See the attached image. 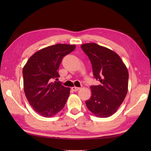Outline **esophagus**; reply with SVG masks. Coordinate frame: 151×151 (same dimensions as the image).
<instances>
[{"label":"esophagus","instance_id":"obj_1","mask_svg":"<svg viewBox=\"0 0 151 151\" xmlns=\"http://www.w3.org/2000/svg\"><path fill=\"white\" fill-rule=\"evenodd\" d=\"M71 89H72V90L74 91H78L79 89H81V88H78V87H73Z\"/></svg>","mask_w":151,"mask_h":151}]
</instances>
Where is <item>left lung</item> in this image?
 <instances>
[{"label":"left lung","mask_w":151,"mask_h":151,"mask_svg":"<svg viewBox=\"0 0 151 151\" xmlns=\"http://www.w3.org/2000/svg\"><path fill=\"white\" fill-rule=\"evenodd\" d=\"M81 48L90 60L93 76L101 82L90 86L91 97L86 104L96 117H110L126 97L129 71L120 56L106 47L90 43Z\"/></svg>","instance_id":"obj_1"}]
</instances>
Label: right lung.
I'll return each instance as SVG.
<instances>
[{
	"label": "right lung",
	"instance_id": "obj_1",
	"mask_svg": "<svg viewBox=\"0 0 151 151\" xmlns=\"http://www.w3.org/2000/svg\"><path fill=\"white\" fill-rule=\"evenodd\" d=\"M75 45L56 44L37 51L22 69L24 91L34 110L45 117H51L63 109L70 93L60 82L58 72L63 58L75 49Z\"/></svg>",
	"mask_w": 151,
	"mask_h": 151
}]
</instances>
